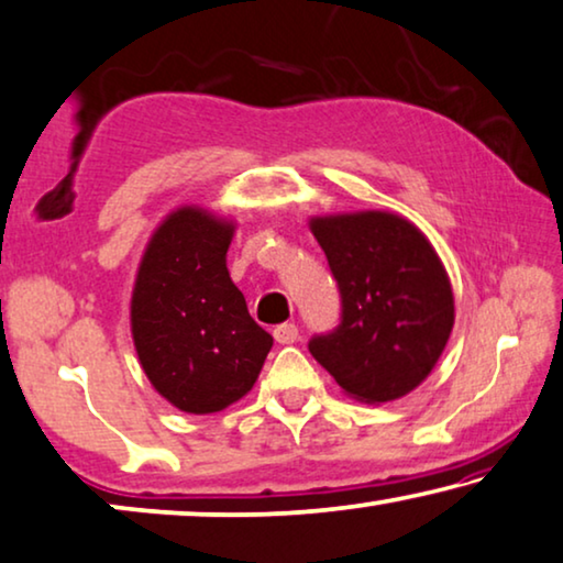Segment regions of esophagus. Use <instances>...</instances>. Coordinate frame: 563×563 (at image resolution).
Segmentation results:
<instances>
[{"label":"esophagus","mask_w":563,"mask_h":563,"mask_svg":"<svg viewBox=\"0 0 563 563\" xmlns=\"http://www.w3.org/2000/svg\"><path fill=\"white\" fill-rule=\"evenodd\" d=\"M273 336L278 344H292L298 339V327L296 323H280V327H275Z\"/></svg>","instance_id":"esophagus-1"}]
</instances>
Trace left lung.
Wrapping results in <instances>:
<instances>
[{
	"instance_id": "left-lung-1",
	"label": "left lung",
	"mask_w": 563,
	"mask_h": 563,
	"mask_svg": "<svg viewBox=\"0 0 563 563\" xmlns=\"http://www.w3.org/2000/svg\"><path fill=\"white\" fill-rule=\"evenodd\" d=\"M342 316L308 342L344 393L387 402L413 390L439 362L454 327V296L437 250L385 211L311 219Z\"/></svg>"
}]
</instances>
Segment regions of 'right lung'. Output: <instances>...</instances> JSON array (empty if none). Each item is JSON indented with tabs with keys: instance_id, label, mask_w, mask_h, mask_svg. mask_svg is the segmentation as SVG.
Returning <instances> with one entry per match:
<instances>
[{
	"instance_id": "add662e5",
	"label": "right lung",
	"mask_w": 563,
	"mask_h": 563,
	"mask_svg": "<svg viewBox=\"0 0 563 563\" xmlns=\"http://www.w3.org/2000/svg\"><path fill=\"white\" fill-rule=\"evenodd\" d=\"M234 227L194 206L173 211L142 255L132 336L157 393L186 413H217L247 395L273 336L229 278Z\"/></svg>"
}]
</instances>
